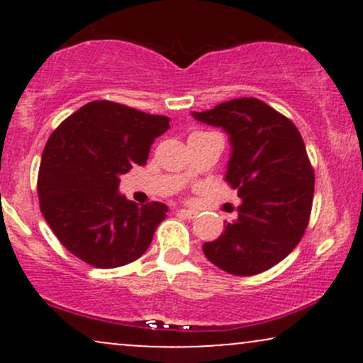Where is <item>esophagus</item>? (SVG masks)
I'll use <instances>...</instances> for the list:
<instances>
[{
    "label": "esophagus",
    "instance_id": "esophagus-1",
    "mask_svg": "<svg viewBox=\"0 0 363 363\" xmlns=\"http://www.w3.org/2000/svg\"><path fill=\"white\" fill-rule=\"evenodd\" d=\"M177 213L181 216H184V218H196V215H198V211L196 210H191V208H181V210H177Z\"/></svg>",
    "mask_w": 363,
    "mask_h": 363
}]
</instances>
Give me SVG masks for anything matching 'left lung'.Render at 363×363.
I'll return each mask as SVG.
<instances>
[{
  "instance_id": "8db88e82",
  "label": "left lung",
  "mask_w": 363,
  "mask_h": 363,
  "mask_svg": "<svg viewBox=\"0 0 363 363\" xmlns=\"http://www.w3.org/2000/svg\"><path fill=\"white\" fill-rule=\"evenodd\" d=\"M230 141L225 181L240 198L239 216L203 244L208 261L235 277L273 268L301 242L309 223L314 170L295 124L259 99L242 97L193 112Z\"/></svg>"
}]
</instances>
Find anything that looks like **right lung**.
<instances>
[{
    "instance_id": "obj_1",
    "label": "right lung",
    "mask_w": 363,
    "mask_h": 363,
    "mask_svg": "<svg viewBox=\"0 0 363 363\" xmlns=\"http://www.w3.org/2000/svg\"><path fill=\"white\" fill-rule=\"evenodd\" d=\"M169 118L109 101L83 106L45 143L37 193L60 242L95 268L133 262L148 249L169 208L138 206L119 193L121 176L147 162Z\"/></svg>"
}]
</instances>
